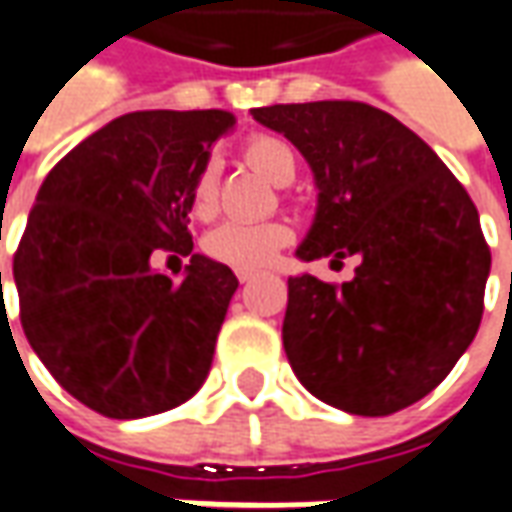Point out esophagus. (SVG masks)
<instances>
[{
	"instance_id": "esophagus-1",
	"label": "esophagus",
	"mask_w": 512,
	"mask_h": 512,
	"mask_svg": "<svg viewBox=\"0 0 512 512\" xmlns=\"http://www.w3.org/2000/svg\"><path fill=\"white\" fill-rule=\"evenodd\" d=\"M252 277H255L252 271H238V280H241V283H249Z\"/></svg>"
}]
</instances>
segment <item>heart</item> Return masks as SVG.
Wrapping results in <instances>:
<instances>
[{
	"instance_id": "heart-1",
	"label": "heart",
	"mask_w": 512,
	"mask_h": 512,
	"mask_svg": "<svg viewBox=\"0 0 512 512\" xmlns=\"http://www.w3.org/2000/svg\"><path fill=\"white\" fill-rule=\"evenodd\" d=\"M243 159L249 168L266 176L274 184H288L297 170V156L283 139L271 134H252L243 142ZM218 201V184L212 165L201 170L193 182V215L210 218ZM291 241V227L283 221L246 224V221H224L204 238V249L212 260L229 269L257 271L266 269L285 243Z\"/></svg>"
}]
</instances>
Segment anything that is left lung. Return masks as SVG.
Instances as JSON below:
<instances>
[{
  "instance_id": "8db88e82",
  "label": "left lung",
  "mask_w": 512,
  "mask_h": 512,
  "mask_svg": "<svg viewBox=\"0 0 512 512\" xmlns=\"http://www.w3.org/2000/svg\"><path fill=\"white\" fill-rule=\"evenodd\" d=\"M252 117L314 170L316 218L297 257H361L350 283L288 277L291 370L350 415L426 398L482 322L490 249L471 196L415 131L367 103H285Z\"/></svg>"
}]
</instances>
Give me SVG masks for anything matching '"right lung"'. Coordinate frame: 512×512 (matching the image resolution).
Listing matches in <instances>:
<instances>
[{
	"label": "right lung",
	"instance_id": "obj_1",
	"mask_svg": "<svg viewBox=\"0 0 512 512\" xmlns=\"http://www.w3.org/2000/svg\"><path fill=\"white\" fill-rule=\"evenodd\" d=\"M232 125L218 109L131 111L72 148L38 190L13 255L24 336L100 415L168 412L210 373L238 277L193 255L187 212L212 142ZM159 248L191 257L179 284L150 269Z\"/></svg>",
	"mask_w": 512,
	"mask_h": 512
}]
</instances>
